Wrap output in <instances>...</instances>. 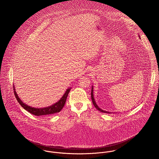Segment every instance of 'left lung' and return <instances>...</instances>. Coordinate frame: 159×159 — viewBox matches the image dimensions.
I'll return each instance as SVG.
<instances>
[{
	"label": "left lung",
	"instance_id": "left-lung-1",
	"mask_svg": "<svg viewBox=\"0 0 159 159\" xmlns=\"http://www.w3.org/2000/svg\"><path fill=\"white\" fill-rule=\"evenodd\" d=\"M139 37H140L139 36ZM91 99H92V102H93V105H94V106L96 107V108H97V110H98L99 111H100V112H105V113H108V114H111V112H108V111H104V110H102V109H100L98 107V105L96 104V101H95V100H94V96H93V86H92V88H91Z\"/></svg>",
	"mask_w": 159,
	"mask_h": 159
}]
</instances>
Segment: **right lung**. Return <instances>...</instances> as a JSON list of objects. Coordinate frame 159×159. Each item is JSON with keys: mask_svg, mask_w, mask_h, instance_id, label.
Masks as SVG:
<instances>
[{"mask_svg": "<svg viewBox=\"0 0 159 159\" xmlns=\"http://www.w3.org/2000/svg\"><path fill=\"white\" fill-rule=\"evenodd\" d=\"M13 87H14V92L15 96H16V98H17V100L18 101V102L20 103V105L24 108L25 110H26L27 111H28L31 114L37 116L53 114L60 112L61 109L63 108V107L65 104L66 98H67V96L69 94V92L70 91L71 88H68L66 89V91H65V94L61 97V98L57 102L55 103L54 104L52 105L51 106H49L48 107H45V108H33V107H31L30 106H28V105H27L26 104L24 103L20 99L19 97L17 96V93L16 91V89L14 88V85L13 86Z\"/></svg>", "mask_w": 159, "mask_h": 159, "instance_id": "obj_1", "label": "right lung"}]
</instances>
